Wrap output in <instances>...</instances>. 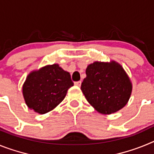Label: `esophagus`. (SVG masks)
I'll use <instances>...</instances> for the list:
<instances>
[{"instance_id":"34e87169","label":"esophagus","mask_w":154,"mask_h":154,"mask_svg":"<svg viewBox=\"0 0 154 154\" xmlns=\"http://www.w3.org/2000/svg\"><path fill=\"white\" fill-rule=\"evenodd\" d=\"M81 84H82L81 81H78V82H75V85H77V86H80V85H81Z\"/></svg>"}]
</instances>
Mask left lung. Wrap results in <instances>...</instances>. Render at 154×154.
<instances>
[{"mask_svg": "<svg viewBox=\"0 0 154 154\" xmlns=\"http://www.w3.org/2000/svg\"><path fill=\"white\" fill-rule=\"evenodd\" d=\"M81 89L98 112L111 114L126 106L132 92L130 80L119 64L96 62L88 65Z\"/></svg>", "mask_w": 154, "mask_h": 154, "instance_id": "obj_1", "label": "left lung"}]
</instances>
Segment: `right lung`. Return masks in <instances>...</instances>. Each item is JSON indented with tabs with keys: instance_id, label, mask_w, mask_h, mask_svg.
I'll use <instances>...</instances> for the list:
<instances>
[{
	"instance_id": "obj_1",
	"label": "right lung",
	"mask_w": 154,
	"mask_h": 154,
	"mask_svg": "<svg viewBox=\"0 0 154 154\" xmlns=\"http://www.w3.org/2000/svg\"><path fill=\"white\" fill-rule=\"evenodd\" d=\"M73 85L70 74L54 64L28 75L23 85V96L30 109L45 114L65 99Z\"/></svg>"
}]
</instances>
